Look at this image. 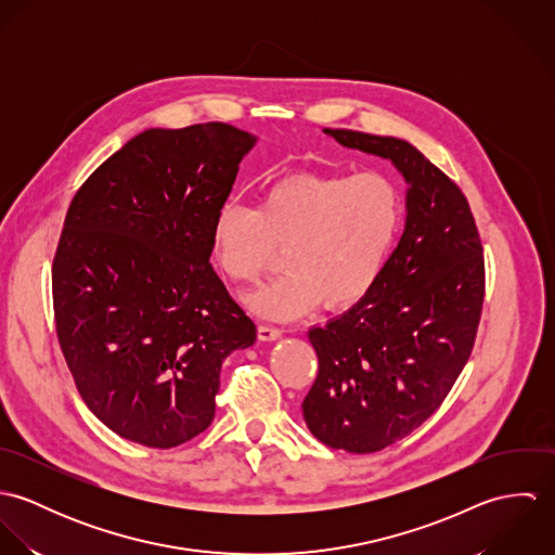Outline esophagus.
<instances>
[{"instance_id": "34e87169", "label": "esophagus", "mask_w": 555, "mask_h": 555, "mask_svg": "<svg viewBox=\"0 0 555 555\" xmlns=\"http://www.w3.org/2000/svg\"><path fill=\"white\" fill-rule=\"evenodd\" d=\"M282 335V331L278 326H271V324H258V337L262 341H271V339H278Z\"/></svg>"}]
</instances>
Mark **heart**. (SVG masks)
I'll list each match as a JSON object with an SVG mask.
<instances>
[{"label":"heart","mask_w":555,"mask_h":555,"mask_svg":"<svg viewBox=\"0 0 555 555\" xmlns=\"http://www.w3.org/2000/svg\"><path fill=\"white\" fill-rule=\"evenodd\" d=\"M403 192L385 170L295 172L267 183L258 205L227 203L214 220L222 273L258 282L286 250V273L247 297L260 317L293 320L350 310L383 280L403 227Z\"/></svg>","instance_id":"b5f03b06"}]
</instances>
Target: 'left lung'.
<instances>
[{
	"mask_svg": "<svg viewBox=\"0 0 555 555\" xmlns=\"http://www.w3.org/2000/svg\"><path fill=\"white\" fill-rule=\"evenodd\" d=\"M389 158L405 181L408 218L374 293L312 328L318 376L304 399L310 431L331 449L376 453L423 425L470 359L485 299V258L462 188L410 143L326 130Z\"/></svg>",
	"mask_w": 555,
	"mask_h": 555,
	"instance_id": "1",
	"label": "left lung"
}]
</instances>
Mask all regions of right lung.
<instances>
[{
  "mask_svg": "<svg viewBox=\"0 0 555 555\" xmlns=\"http://www.w3.org/2000/svg\"><path fill=\"white\" fill-rule=\"evenodd\" d=\"M251 145L222 121L152 128L68 207L53 258L57 339L87 408L126 440L172 449L205 431L222 361L256 339L209 262Z\"/></svg>",
  "mask_w": 555,
  "mask_h": 555,
  "instance_id": "obj_1",
  "label": "right lung"
}]
</instances>
